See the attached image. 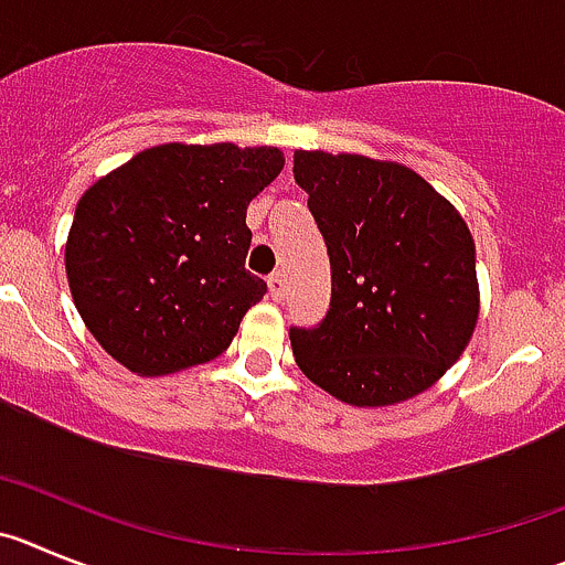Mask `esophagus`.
Segmentation results:
<instances>
[{
  "label": "esophagus",
  "mask_w": 565,
  "mask_h": 565,
  "mask_svg": "<svg viewBox=\"0 0 565 565\" xmlns=\"http://www.w3.org/2000/svg\"><path fill=\"white\" fill-rule=\"evenodd\" d=\"M267 287H270L273 301H284V295H287V278H284L281 270H276L267 278Z\"/></svg>",
  "instance_id": "1"
}]
</instances>
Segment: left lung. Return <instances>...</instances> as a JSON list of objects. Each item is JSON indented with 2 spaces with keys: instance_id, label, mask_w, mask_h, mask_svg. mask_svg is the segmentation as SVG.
<instances>
[{
  "instance_id": "obj_1",
  "label": "left lung",
  "mask_w": 565,
  "mask_h": 565,
  "mask_svg": "<svg viewBox=\"0 0 565 565\" xmlns=\"http://www.w3.org/2000/svg\"><path fill=\"white\" fill-rule=\"evenodd\" d=\"M292 174L332 264L327 318L289 329L295 363L358 408L422 394L461 358L479 320L470 227L399 162L295 151Z\"/></svg>"
}]
</instances>
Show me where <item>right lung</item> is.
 Here are the masks:
<instances>
[{
  "label": "right lung",
  "mask_w": 565,
  "mask_h": 565,
  "mask_svg": "<svg viewBox=\"0 0 565 565\" xmlns=\"http://www.w3.org/2000/svg\"><path fill=\"white\" fill-rule=\"evenodd\" d=\"M284 169L273 146L162 143L78 200L64 264L86 329L140 377L220 358L267 292L245 270L247 205Z\"/></svg>",
  "instance_id": "add662e5"
}]
</instances>
